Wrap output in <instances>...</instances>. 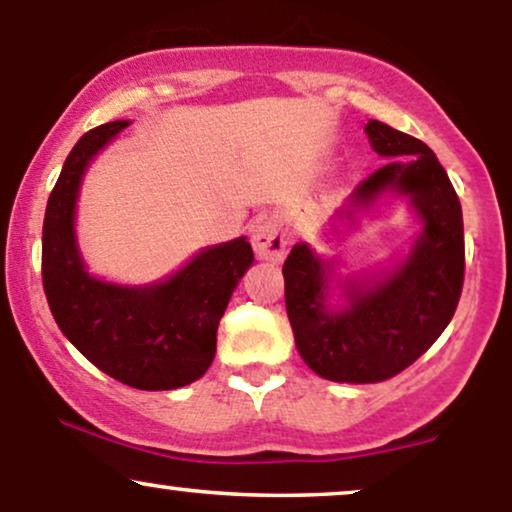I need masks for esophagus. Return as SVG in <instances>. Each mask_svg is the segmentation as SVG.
I'll return each mask as SVG.
<instances>
[{"label":"esophagus","instance_id":"34e87169","mask_svg":"<svg viewBox=\"0 0 512 512\" xmlns=\"http://www.w3.org/2000/svg\"><path fill=\"white\" fill-rule=\"evenodd\" d=\"M286 245H289V238H286V228L281 219L276 216H264L255 223V231H252V248H255V255L260 260L269 262H281L286 255Z\"/></svg>","mask_w":512,"mask_h":512}]
</instances>
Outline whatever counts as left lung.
<instances>
[{
	"label": "left lung",
	"instance_id": "obj_1",
	"mask_svg": "<svg viewBox=\"0 0 512 512\" xmlns=\"http://www.w3.org/2000/svg\"><path fill=\"white\" fill-rule=\"evenodd\" d=\"M366 134L380 156L392 158L351 195L356 204L380 192L407 195L424 221L409 260L380 284L346 279V308L330 313V264L296 245L284 262L286 313L298 354L334 383H383L409 368L443 334L460 303L464 281L462 207L455 187L431 149L419 139L370 120Z\"/></svg>",
	"mask_w": 512,
	"mask_h": 512
}]
</instances>
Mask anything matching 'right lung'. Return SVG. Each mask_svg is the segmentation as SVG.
Listing matches in <instances>:
<instances>
[{
	"label": "right lung",
	"mask_w": 512,
	"mask_h": 512,
	"mask_svg": "<svg viewBox=\"0 0 512 512\" xmlns=\"http://www.w3.org/2000/svg\"><path fill=\"white\" fill-rule=\"evenodd\" d=\"M127 125L93 127L69 151L45 209L43 289L64 337L93 366L137 390H175L207 373L223 310L255 255L245 238L231 240L144 289H122L86 272L74 240L81 175Z\"/></svg>",
	"instance_id": "obj_1"
}]
</instances>
